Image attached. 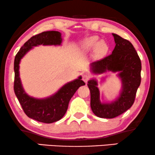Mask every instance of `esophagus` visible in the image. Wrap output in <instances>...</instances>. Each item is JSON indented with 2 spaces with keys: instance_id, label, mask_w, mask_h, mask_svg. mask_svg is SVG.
I'll return each mask as SVG.
<instances>
[{
  "instance_id": "obj_1",
  "label": "esophagus",
  "mask_w": 155,
  "mask_h": 155,
  "mask_svg": "<svg viewBox=\"0 0 155 155\" xmlns=\"http://www.w3.org/2000/svg\"><path fill=\"white\" fill-rule=\"evenodd\" d=\"M90 75L87 73H84L83 74V81L85 82V83H87V81L89 80Z\"/></svg>"
}]
</instances>
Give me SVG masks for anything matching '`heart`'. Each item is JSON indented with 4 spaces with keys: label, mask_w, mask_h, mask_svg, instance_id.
Returning <instances> with one entry per match:
<instances>
[{
    "label": "heart",
    "mask_w": 155,
    "mask_h": 155,
    "mask_svg": "<svg viewBox=\"0 0 155 155\" xmlns=\"http://www.w3.org/2000/svg\"><path fill=\"white\" fill-rule=\"evenodd\" d=\"M95 48V54L97 57H102L108 51V46L104 41H98L97 37H91L84 41L82 45V49L85 51H91Z\"/></svg>",
    "instance_id": "1"
}]
</instances>
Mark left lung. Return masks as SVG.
Wrapping results in <instances>:
<instances>
[{"mask_svg":"<svg viewBox=\"0 0 155 155\" xmlns=\"http://www.w3.org/2000/svg\"><path fill=\"white\" fill-rule=\"evenodd\" d=\"M115 48L112 54L91 64V71L103 74L107 71L117 72L121 81V91L115 101L101 103L98 81L87 82L91 91V107L93 114L100 118H113L121 115L131 108L135 100L137 89L141 83L142 63L130 41L116 34H112Z\"/></svg>","mask_w":155,"mask_h":155,"instance_id":"8db88e82","label":"left lung"}]
</instances>
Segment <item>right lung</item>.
Segmentation results:
<instances>
[{"label":"right lung","mask_w":155,"mask_h":155,"mask_svg":"<svg viewBox=\"0 0 155 155\" xmlns=\"http://www.w3.org/2000/svg\"><path fill=\"white\" fill-rule=\"evenodd\" d=\"M62 39L61 33L56 31H44L34 36L22 46L14 60V92L28 117L46 124L60 120L68 110V104L74 93L81 85H85L82 77L66 83L51 96L45 98H36L25 92L19 76L21 60L34 47L39 45H60Z\"/></svg>","instance_id":"add662e5"}]
</instances>
